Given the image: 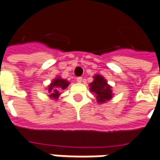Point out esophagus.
Masks as SVG:
<instances>
[{"label":"esophagus","instance_id":"34e87169","mask_svg":"<svg viewBox=\"0 0 160 160\" xmlns=\"http://www.w3.org/2000/svg\"><path fill=\"white\" fill-rule=\"evenodd\" d=\"M82 78H77V82H82Z\"/></svg>","mask_w":160,"mask_h":160}]
</instances>
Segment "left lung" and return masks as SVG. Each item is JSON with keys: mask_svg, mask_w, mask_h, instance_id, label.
<instances>
[{"mask_svg": "<svg viewBox=\"0 0 160 160\" xmlns=\"http://www.w3.org/2000/svg\"><path fill=\"white\" fill-rule=\"evenodd\" d=\"M111 88L112 87L108 84L106 79L101 75H96L93 82L89 83V89L96 95L98 103H104L113 97Z\"/></svg>", "mask_w": 160, "mask_h": 160, "instance_id": "1", "label": "left lung"}]
</instances>
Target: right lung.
<instances>
[{
    "instance_id": "add662e5",
    "label": "right lung",
    "mask_w": 160,
    "mask_h": 160,
    "mask_svg": "<svg viewBox=\"0 0 160 160\" xmlns=\"http://www.w3.org/2000/svg\"><path fill=\"white\" fill-rule=\"evenodd\" d=\"M69 84H70V82H68L67 80L62 79L59 77L56 78L52 82H51V84L48 86L47 90H48V93L50 94L49 96L51 98L57 100L58 98V96H60L59 90L66 89Z\"/></svg>"
}]
</instances>
